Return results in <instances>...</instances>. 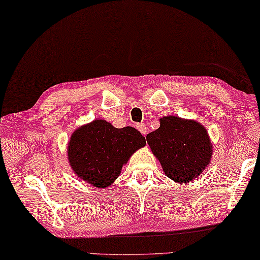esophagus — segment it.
I'll return each mask as SVG.
<instances>
[{
    "instance_id": "1",
    "label": "esophagus",
    "mask_w": 260,
    "mask_h": 260,
    "mask_svg": "<svg viewBox=\"0 0 260 260\" xmlns=\"http://www.w3.org/2000/svg\"><path fill=\"white\" fill-rule=\"evenodd\" d=\"M137 129H138L144 136H146V134H147V126H146V124H144V123L138 124V125H137Z\"/></svg>"
}]
</instances>
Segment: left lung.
Returning a JSON list of instances; mask_svg holds the SVG:
<instances>
[{
    "label": "left lung",
    "instance_id": "8db88e82",
    "mask_svg": "<svg viewBox=\"0 0 260 260\" xmlns=\"http://www.w3.org/2000/svg\"><path fill=\"white\" fill-rule=\"evenodd\" d=\"M159 128L146 136L164 173L178 183H189L207 168L213 154L207 130L179 116L159 119Z\"/></svg>",
    "mask_w": 260,
    "mask_h": 260
}]
</instances>
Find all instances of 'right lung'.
<instances>
[{
    "instance_id": "add662e5",
    "label": "right lung",
    "mask_w": 260,
    "mask_h": 260,
    "mask_svg": "<svg viewBox=\"0 0 260 260\" xmlns=\"http://www.w3.org/2000/svg\"><path fill=\"white\" fill-rule=\"evenodd\" d=\"M145 137L132 128H114L105 120H94L73 132L68 144V159L73 172L97 188H107L120 175Z\"/></svg>"
}]
</instances>
